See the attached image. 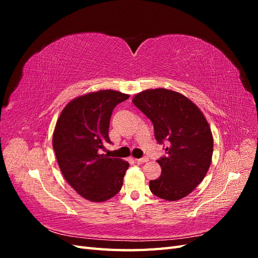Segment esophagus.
<instances>
[{
  "label": "esophagus",
  "instance_id": "1",
  "mask_svg": "<svg viewBox=\"0 0 258 258\" xmlns=\"http://www.w3.org/2000/svg\"><path fill=\"white\" fill-rule=\"evenodd\" d=\"M137 162H140V163H144V162H147L148 161V157H142V158H139V159H136Z\"/></svg>",
  "mask_w": 258,
  "mask_h": 258
}]
</instances>
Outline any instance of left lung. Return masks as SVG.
I'll return each instance as SVG.
<instances>
[{
    "instance_id": "left-lung-1",
    "label": "left lung",
    "mask_w": 258,
    "mask_h": 258,
    "mask_svg": "<svg viewBox=\"0 0 258 258\" xmlns=\"http://www.w3.org/2000/svg\"><path fill=\"white\" fill-rule=\"evenodd\" d=\"M132 102L153 122L157 142L168 146L157 160L161 174L150 182L151 191L168 201L186 197L212 161L213 137L206 117L188 98L165 88L144 90Z\"/></svg>"
}]
</instances>
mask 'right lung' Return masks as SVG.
<instances>
[{
	"instance_id": "right-lung-1",
	"label": "right lung",
	"mask_w": 258,
	"mask_h": 258,
	"mask_svg": "<svg viewBox=\"0 0 258 258\" xmlns=\"http://www.w3.org/2000/svg\"><path fill=\"white\" fill-rule=\"evenodd\" d=\"M129 95L100 90L75 98L61 112L53 131L52 147L67 182L82 197L103 202L122 186L127 161L111 158L100 151L108 138L114 107Z\"/></svg>"
}]
</instances>
